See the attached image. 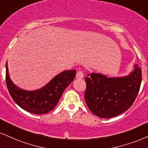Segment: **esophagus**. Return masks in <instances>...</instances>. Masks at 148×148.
Returning <instances> with one entry per match:
<instances>
[{"label":"esophagus","instance_id":"obj_1","mask_svg":"<svg viewBox=\"0 0 148 148\" xmlns=\"http://www.w3.org/2000/svg\"><path fill=\"white\" fill-rule=\"evenodd\" d=\"M76 77H77V78H78V79H82V78H83L84 73L82 71L80 70L78 71L77 72V74H76Z\"/></svg>","mask_w":148,"mask_h":148}]
</instances>
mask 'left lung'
<instances>
[{"label":"left lung","instance_id":"1","mask_svg":"<svg viewBox=\"0 0 148 148\" xmlns=\"http://www.w3.org/2000/svg\"><path fill=\"white\" fill-rule=\"evenodd\" d=\"M85 77L84 98L90 110L99 117L111 118L132 106L141 84V70L134 65L133 72L123 77H107L92 73Z\"/></svg>","mask_w":148,"mask_h":148}]
</instances>
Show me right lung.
<instances>
[{"mask_svg": "<svg viewBox=\"0 0 148 148\" xmlns=\"http://www.w3.org/2000/svg\"><path fill=\"white\" fill-rule=\"evenodd\" d=\"M76 75L75 70L62 72L50 82L39 90L27 91L18 88L10 79L6 63V84L14 101L25 110L36 114H47L56 107L62 95L72 82Z\"/></svg>", "mask_w": 148, "mask_h": 148, "instance_id": "obj_1", "label": "right lung"}]
</instances>
